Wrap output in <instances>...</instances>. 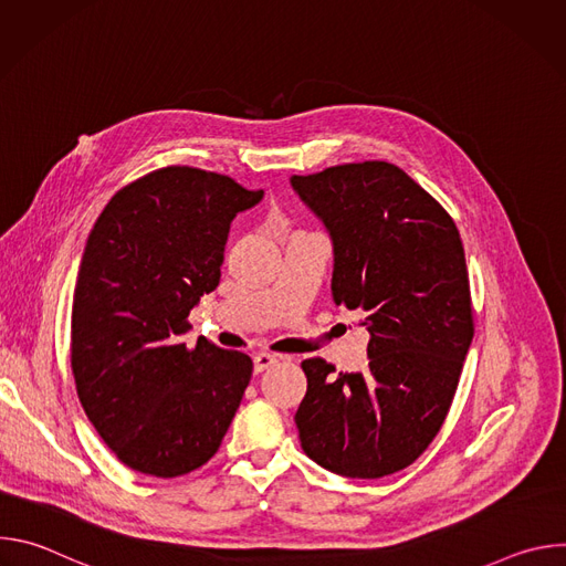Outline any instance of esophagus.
I'll list each match as a JSON object with an SVG mask.
<instances>
[{"label": "esophagus", "mask_w": 566, "mask_h": 566, "mask_svg": "<svg viewBox=\"0 0 566 566\" xmlns=\"http://www.w3.org/2000/svg\"><path fill=\"white\" fill-rule=\"evenodd\" d=\"M275 363H277V356L262 352V354H255V358H253V369H255V374H262V371L271 369Z\"/></svg>", "instance_id": "obj_1"}]
</instances>
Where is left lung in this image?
Wrapping results in <instances>:
<instances>
[{
  "mask_svg": "<svg viewBox=\"0 0 566 566\" xmlns=\"http://www.w3.org/2000/svg\"><path fill=\"white\" fill-rule=\"evenodd\" d=\"M334 249L336 306L365 313L367 369L302 363V450L352 479L408 468L437 437L472 343L470 284L450 214L385 160L291 177Z\"/></svg>",
  "mask_w": 566,
  "mask_h": 566,
  "instance_id": "8db88e82",
  "label": "left lung"
}]
</instances>
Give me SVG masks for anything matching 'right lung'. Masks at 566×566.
<instances>
[{"instance_id":"right-lung-1","label":"right lung","mask_w":566,"mask_h":566,"mask_svg":"<svg viewBox=\"0 0 566 566\" xmlns=\"http://www.w3.org/2000/svg\"><path fill=\"white\" fill-rule=\"evenodd\" d=\"M230 177L166 168L118 190L94 223L71 308V367L85 415L132 470L203 465L249 387L253 360L206 338L188 315L219 286L232 219L262 201Z\"/></svg>"}]
</instances>
